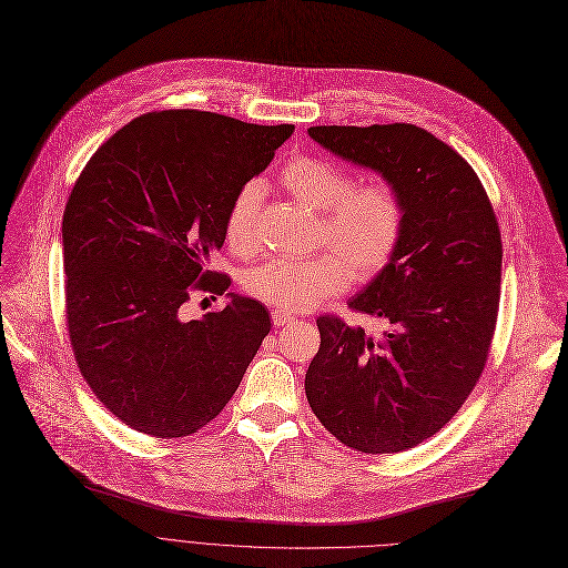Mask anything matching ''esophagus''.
<instances>
[{
  "instance_id": "1",
  "label": "esophagus",
  "mask_w": 568,
  "mask_h": 568,
  "mask_svg": "<svg viewBox=\"0 0 568 568\" xmlns=\"http://www.w3.org/2000/svg\"><path fill=\"white\" fill-rule=\"evenodd\" d=\"M271 318H273V325H275V327H284V325H288V323L295 321V316L288 314V312H284V310H273V312H271Z\"/></svg>"
}]
</instances>
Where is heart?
I'll return each mask as SVG.
<instances>
[{
	"label": "heart",
	"mask_w": 568,
	"mask_h": 568,
	"mask_svg": "<svg viewBox=\"0 0 568 568\" xmlns=\"http://www.w3.org/2000/svg\"><path fill=\"white\" fill-rule=\"evenodd\" d=\"M286 190L321 213L318 247L307 258H271L243 275L247 295L277 310H312L342 293L351 280L369 282L383 273L402 245L406 199L392 181L357 183L355 174L323 158H295L282 170ZM263 183L247 181L233 194L226 217V245L241 254L258 247Z\"/></svg>",
	"instance_id": "heart-1"
}]
</instances>
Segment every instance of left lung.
Wrapping results in <instances>:
<instances>
[{
    "mask_svg": "<svg viewBox=\"0 0 568 568\" xmlns=\"http://www.w3.org/2000/svg\"><path fill=\"white\" fill-rule=\"evenodd\" d=\"M310 138L398 185L408 217L387 268L348 303L389 329L372 337L318 316L307 402L342 445L406 452L458 413L486 366L503 280L497 217L468 160L419 125H314Z\"/></svg>",
    "mask_w": 568,
    "mask_h": 568,
    "instance_id": "1",
    "label": "left lung"
}]
</instances>
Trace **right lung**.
I'll use <instances>...</instances> for the list:
<instances>
[{"label":"right lung","instance_id":"right-lung-1","mask_svg":"<svg viewBox=\"0 0 568 568\" xmlns=\"http://www.w3.org/2000/svg\"><path fill=\"white\" fill-rule=\"evenodd\" d=\"M293 125L202 110L132 119L84 164L63 211L65 327L95 398L130 428L185 438L239 389L271 316L233 295L181 321L192 293L231 280L209 263L233 194L271 164Z\"/></svg>","mask_w":568,"mask_h":568}]
</instances>
